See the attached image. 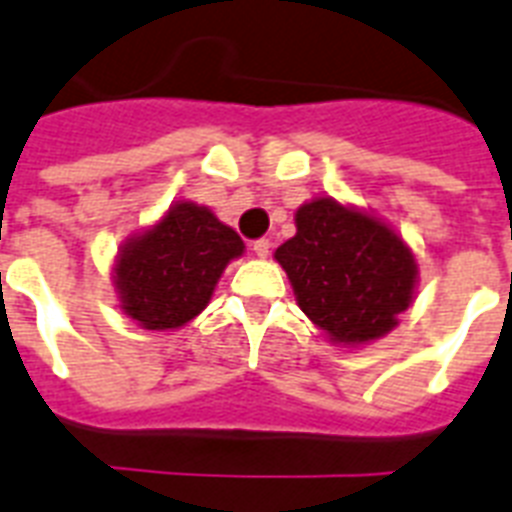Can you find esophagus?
Segmentation results:
<instances>
[{
    "label": "esophagus",
    "mask_w": 512,
    "mask_h": 512,
    "mask_svg": "<svg viewBox=\"0 0 512 512\" xmlns=\"http://www.w3.org/2000/svg\"><path fill=\"white\" fill-rule=\"evenodd\" d=\"M252 252H255L257 257H268V252H271V241L255 239V241H252Z\"/></svg>",
    "instance_id": "esophagus-1"
}]
</instances>
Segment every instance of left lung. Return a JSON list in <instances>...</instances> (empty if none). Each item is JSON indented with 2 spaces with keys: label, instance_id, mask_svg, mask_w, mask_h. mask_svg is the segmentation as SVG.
<instances>
[{
  "label": "left lung",
  "instance_id": "left-lung-1",
  "mask_svg": "<svg viewBox=\"0 0 512 512\" xmlns=\"http://www.w3.org/2000/svg\"><path fill=\"white\" fill-rule=\"evenodd\" d=\"M297 233L276 249L297 305L340 342L388 335L412 305L417 265L406 244L374 217L316 199L297 209Z\"/></svg>",
  "mask_w": 512,
  "mask_h": 512
}]
</instances>
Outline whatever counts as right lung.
<instances>
[{"mask_svg": "<svg viewBox=\"0 0 512 512\" xmlns=\"http://www.w3.org/2000/svg\"><path fill=\"white\" fill-rule=\"evenodd\" d=\"M241 252L239 233L209 209L180 201L122 249L116 287L124 313L146 329L183 327L204 311L228 260Z\"/></svg>", "mask_w": 512, "mask_h": 512, "instance_id": "obj_1", "label": "right lung"}]
</instances>
